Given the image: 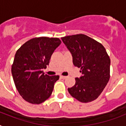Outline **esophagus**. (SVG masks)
Here are the masks:
<instances>
[{
    "label": "esophagus",
    "instance_id": "esophagus-1",
    "mask_svg": "<svg viewBox=\"0 0 126 126\" xmlns=\"http://www.w3.org/2000/svg\"><path fill=\"white\" fill-rule=\"evenodd\" d=\"M60 77H61V78L62 79H66V78H67V77H65V76H62V75H61V76Z\"/></svg>",
    "mask_w": 126,
    "mask_h": 126
}]
</instances>
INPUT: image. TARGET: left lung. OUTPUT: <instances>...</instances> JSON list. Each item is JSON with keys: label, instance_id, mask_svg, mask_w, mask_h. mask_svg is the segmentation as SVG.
<instances>
[{"label": "left lung", "instance_id": "8db88e82", "mask_svg": "<svg viewBox=\"0 0 126 126\" xmlns=\"http://www.w3.org/2000/svg\"><path fill=\"white\" fill-rule=\"evenodd\" d=\"M73 56L75 67L82 76L76 78L75 86L68 88L71 96L82 103L96 99L110 79V59L105 48L95 40L83 34L61 38Z\"/></svg>", "mask_w": 126, "mask_h": 126}]
</instances>
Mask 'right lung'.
Returning <instances> with one entry per match:
<instances>
[{
  "mask_svg": "<svg viewBox=\"0 0 126 126\" xmlns=\"http://www.w3.org/2000/svg\"><path fill=\"white\" fill-rule=\"evenodd\" d=\"M61 43L58 38L36 37L23 44L15 55L12 74L19 94L26 101L40 104L53 92L59 76L44 75L53 51Z\"/></svg>",
  "mask_w": 126,
  "mask_h": 126,
  "instance_id": "obj_1",
  "label": "right lung"
}]
</instances>
